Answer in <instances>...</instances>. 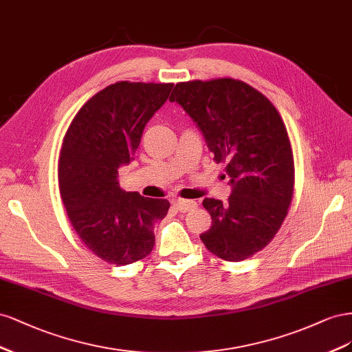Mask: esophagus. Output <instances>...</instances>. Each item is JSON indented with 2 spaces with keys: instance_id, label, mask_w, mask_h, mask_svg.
Listing matches in <instances>:
<instances>
[{
  "instance_id": "obj_1",
  "label": "esophagus",
  "mask_w": 352,
  "mask_h": 352,
  "mask_svg": "<svg viewBox=\"0 0 352 352\" xmlns=\"http://www.w3.org/2000/svg\"><path fill=\"white\" fill-rule=\"evenodd\" d=\"M174 206L179 212H187V210L196 208V202L193 200H184V199H177L174 202Z\"/></svg>"
}]
</instances>
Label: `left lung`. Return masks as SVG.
Returning <instances> with one entry per match:
<instances>
[{
	"label": "left lung",
	"mask_w": 352,
	"mask_h": 352,
	"mask_svg": "<svg viewBox=\"0 0 352 352\" xmlns=\"http://www.w3.org/2000/svg\"><path fill=\"white\" fill-rule=\"evenodd\" d=\"M169 100L195 120L215 162L227 164L233 187L226 204L204 200L212 226L200 240L224 261L250 258L273 240L294 197V155L282 118L264 94L233 78L178 82Z\"/></svg>",
	"instance_id": "obj_1"
}]
</instances>
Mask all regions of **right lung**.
<instances>
[{
  "label": "right lung",
  "mask_w": 352,
  "mask_h": 352,
  "mask_svg": "<svg viewBox=\"0 0 352 352\" xmlns=\"http://www.w3.org/2000/svg\"><path fill=\"white\" fill-rule=\"evenodd\" d=\"M174 84L120 81L79 109L63 138L58 187L70 224L94 255L113 265L147 256L155 223L168 214L166 199L120 188L118 169L131 162L146 124Z\"/></svg>",
  "instance_id": "obj_1"
}]
</instances>
